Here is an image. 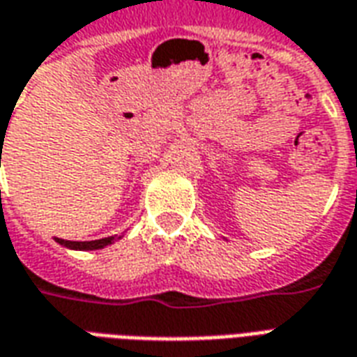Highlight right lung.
<instances>
[{"label": "right lung", "mask_w": 357, "mask_h": 357, "mask_svg": "<svg viewBox=\"0 0 357 357\" xmlns=\"http://www.w3.org/2000/svg\"><path fill=\"white\" fill-rule=\"evenodd\" d=\"M59 245H63L66 248H73V250H97V248H102L110 245L114 237H105V239L97 241H65V239H55Z\"/></svg>", "instance_id": "right-lung-1"}]
</instances>
